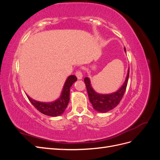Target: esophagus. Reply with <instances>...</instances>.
<instances>
[{
    "instance_id": "34e87169",
    "label": "esophagus",
    "mask_w": 160,
    "mask_h": 160,
    "mask_svg": "<svg viewBox=\"0 0 160 160\" xmlns=\"http://www.w3.org/2000/svg\"><path fill=\"white\" fill-rule=\"evenodd\" d=\"M75 75L78 79H81L82 77H83V74H82V72L80 71H77L75 72Z\"/></svg>"
}]
</instances>
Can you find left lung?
Returning <instances> with one entry per match:
<instances>
[{"instance_id":"1","label":"left lung","mask_w":160,"mask_h":160,"mask_svg":"<svg viewBox=\"0 0 160 160\" xmlns=\"http://www.w3.org/2000/svg\"><path fill=\"white\" fill-rule=\"evenodd\" d=\"M124 51L126 52L125 48H124ZM129 75V68L128 69L127 77L122 86L114 93L109 94H101L97 93L92 88L89 77H85L84 81L87 90H88L89 99L91 103L93 105V109L101 113H106L115 108L119 103L125 93L128 82Z\"/></svg>"}]
</instances>
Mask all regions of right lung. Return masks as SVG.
<instances>
[{"instance_id":"obj_1","label":"right lung","mask_w":160,"mask_h":160,"mask_svg":"<svg viewBox=\"0 0 160 160\" xmlns=\"http://www.w3.org/2000/svg\"><path fill=\"white\" fill-rule=\"evenodd\" d=\"M77 80L75 75H70L67 77L60 97L52 102H41L32 99L28 95L27 96L34 107L41 113L51 117H57L63 113L67 108L69 102L70 88Z\"/></svg>"}]
</instances>
